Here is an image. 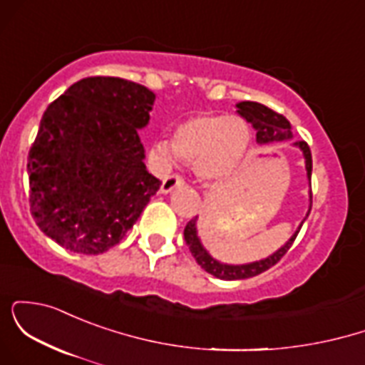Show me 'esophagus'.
I'll return each instance as SVG.
<instances>
[{
    "label": "esophagus",
    "instance_id": "esophagus-1",
    "mask_svg": "<svg viewBox=\"0 0 365 365\" xmlns=\"http://www.w3.org/2000/svg\"><path fill=\"white\" fill-rule=\"evenodd\" d=\"M182 185H183V180L180 177H175V175H171V177H166L165 180H163L159 192H161V194H170V192H173L175 188H178Z\"/></svg>",
    "mask_w": 365,
    "mask_h": 365
}]
</instances>
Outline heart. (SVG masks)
Listing matches in <instances>:
<instances>
[{"instance_id": "1", "label": "heart", "mask_w": 365, "mask_h": 365, "mask_svg": "<svg viewBox=\"0 0 365 365\" xmlns=\"http://www.w3.org/2000/svg\"><path fill=\"white\" fill-rule=\"evenodd\" d=\"M250 137L249 123L242 116L204 111L183 120L175 139L161 137L154 142L153 154L165 168L185 158L195 163L200 178L220 182L232 177L242 165Z\"/></svg>"}]
</instances>
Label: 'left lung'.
Segmentation results:
<instances>
[{
  "label": "left lung",
  "mask_w": 365,
  "mask_h": 365,
  "mask_svg": "<svg viewBox=\"0 0 365 365\" xmlns=\"http://www.w3.org/2000/svg\"><path fill=\"white\" fill-rule=\"evenodd\" d=\"M235 106H237L238 115H240L247 123L252 125V128L255 130V140H257L259 145H269V144H274V142L293 140L292 125L283 115H278V113L269 110V108L264 106V104L254 103V101H240L237 103ZM292 145L302 153L305 173H307L309 187H311V175H312L311 149H309V145L305 144L304 140L293 142ZM311 206H312V195H311V190H309V209L307 212H305L304 220L300 221L299 228L293 232V235L288 238V240L284 242L278 250H274V252L267 255V257L259 259V261L244 262V264H228V262L217 261L216 257H212L211 252L204 247L202 240H200L199 237V230H197V221H199V217H194V220L188 221L185 226V232H183V237H185L188 249H190V252L194 255L195 261L199 262V266L202 267L204 271H207L209 274L216 276V278L220 279H226V282H233V279H247L264 273L266 269H269L271 266H274V264L278 262L284 254H287V250L292 247L293 240H295L297 235H299L304 221L309 217Z\"/></svg>",
  "instance_id": "8db88e82"
}]
</instances>
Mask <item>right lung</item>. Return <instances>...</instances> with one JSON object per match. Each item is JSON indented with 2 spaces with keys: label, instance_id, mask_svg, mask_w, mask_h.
<instances>
[{
  "label": "right lung",
  "instance_id": "obj_1",
  "mask_svg": "<svg viewBox=\"0 0 365 365\" xmlns=\"http://www.w3.org/2000/svg\"><path fill=\"white\" fill-rule=\"evenodd\" d=\"M154 101L140 83L89 77L49 104L27 163L31 211L46 237L96 255L135 225L161 185L139 135Z\"/></svg>",
  "mask_w": 365,
  "mask_h": 365
}]
</instances>
